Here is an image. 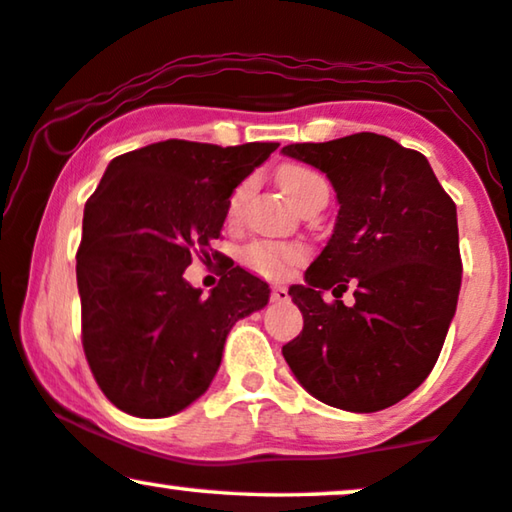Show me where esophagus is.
<instances>
[{
  "label": "esophagus",
  "mask_w": 512,
  "mask_h": 512,
  "mask_svg": "<svg viewBox=\"0 0 512 512\" xmlns=\"http://www.w3.org/2000/svg\"><path fill=\"white\" fill-rule=\"evenodd\" d=\"M270 298L272 303H286L289 300V291H286V286H272Z\"/></svg>",
  "instance_id": "obj_1"
}]
</instances>
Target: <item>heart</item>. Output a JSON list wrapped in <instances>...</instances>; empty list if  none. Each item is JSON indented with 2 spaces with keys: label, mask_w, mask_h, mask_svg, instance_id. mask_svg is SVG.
Returning a JSON list of instances; mask_svg holds the SVG:
<instances>
[{
  "label": "heart",
  "mask_w": 512,
  "mask_h": 512,
  "mask_svg": "<svg viewBox=\"0 0 512 512\" xmlns=\"http://www.w3.org/2000/svg\"><path fill=\"white\" fill-rule=\"evenodd\" d=\"M279 186H282L286 198L296 205V202L303 198L310 188L326 186V184L317 172L307 170V167H300V165H291V167H284L282 174H279ZM249 193H251V181H242V184L235 188L228 200L230 219H237V216H240ZM305 256H307L305 249L298 247V244L256 242L244 251V261H247L249 268L258 272V275L270 277V279L286 277L291 272V268H296V265L305 261Z\"/></svg>",
  "instance_id": "obj_1"
}]
</instances>
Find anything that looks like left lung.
<instances>
[{"mask_svg":"<svg viewBox=\"0 0 512 512\" xmlns=\"http://www.w3.org/2000/svg\"><path fill=\"white\" fill-rule=\"evenodd\" d=\"M284 156L324 172L338 198L333 235L289 296L303 333L282 354L317 401L377 412L436 366L461 289L457 207L429 160L375 132L289 144ZM352 283L355 305L326 304Z\"/></svg>","mask_w":512,"mask_h":512,"instance_id":"1","label":"left lung"}]
</instances>
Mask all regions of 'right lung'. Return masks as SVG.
<instances>
[{
	"instance_id": "obj_1",
	"label": "right lung",
	"mask_w": 512,
	"mask_h": 512,
	"mask_svg": "<svg viewBox=\"0 0 512 512\" xmlns=\"http://www.w3.org/2000/svg\"><path fill=\"white\" fill-rule=\"evenodd\" d=\"M277 146L167 139L109 163L83 209L76 284L83 352L118 410L158 419L188 408L235 321L268 305L270 286L240 265L228 263L207 298L184 270L219 240L230 195Z\"/></svg>"
}]
</instances>
